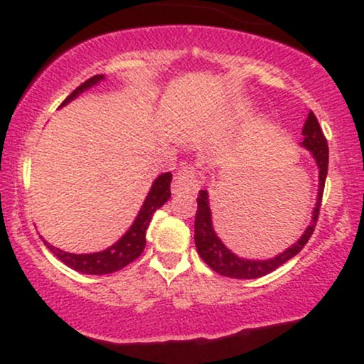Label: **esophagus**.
<instances>
[{"label": "esophagus", "mask_w": 364, "mask_h": 364, "mask_svg": "<svg viewBox=\"0 0 364 364\" xmlns=\"http://www.w3.org/2000/svg\"><path fill=\"white\" fill-rule=\"evenodd\" d=\"M198 173H196L193 166H183V168L176 173V176H174L173 193L181 195L193 191L195 188L198 186Z\"/></svg>", "instance_id": "1"}]
</instances>
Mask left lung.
Instances as JSON below:
<instances>
[{
    "mask_svg": "<svg viewBox=\"0 0 364 364\" xmlns=\"http://www.w3.org/2000/svg\"><path fill=\"white\" fill-rule=\"evenodd\" d=\"M301 145L304 149H308L311 152V156L315 157L316 166H318V195H316V203L313 208V217L311 223L306 228V231L303 232V236L296 241L294 245L289 246L287 250H284L282 253H279L277 257L269 258V260H246V258H240L235 255L231 250L225 248V245L219 240L214 231V225H212V214L210 207H208V193L205 190L198 191V208H196L195 215V245L196 252H198L202 260L210 267L212 270H215L217 274L224 275V277L231 279H258L263 275L274 272L277 267H281L282 263L291 260L292 257H296L304 245L308 243L313 231H315L316 220H318L320 214V205H321V195H323L325 188V179H327V169H328V145L327 139H325L323 132H321L318 119L310 111L308 114L306 123L303 127V141Z\"/></svg>",
    "mask_w": 364,
    "mask_h": 364,
    "instance_id": "8db88e82",
    "label": "left lung"
}]
</instances>
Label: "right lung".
<instances>
[{"mask_svg": "<svg viewBox=\"0 0 364 364\" xmlns=\"http://www.w3.org/2000/svg\"><path fill=\"white\" fill-rule=\"evenodd\" d=\"M101 80H104V75H94V77L89 78V80L83 82L82 85H78L77 89H75L72 94L63 101L61 106H66V104L73 101L77 95H80L83 90L90 89V87H94L95 83H99ZM171 179H173V174L164 173L154 181L147 198H145L144 205L140 208L139 215H136V219L133 220V224L129 225L128 231L124 232V235L121 236L114 245L104 250V252L75 255V253L63 252L60 248H54V246L46 243V241L44 245H48V248L51 250V252L56 255L63 263H65V265H68L70 269L77 270V272L89 274V275H104V274L118 272V270L123 269V267H127L128 263L136 260V258L141 255V252H144L145 232H147V228L150 220H152L154 212L164 205L171 196Z\"/></svg>", "mask_w": 364, "mask_h": 364, "instance_id": "add662e5", "label": "right lung"}]
</instances>
